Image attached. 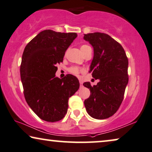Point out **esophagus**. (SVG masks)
Instances as JSON below:
<instances>
[{
    "instance_id": "1",
    "label": "esophagus",
    "mask_w": 152,
    "mask_h": 152,
    "mask_svg": "<svg viewBox=\"0 0 152 152\" xmlns=\"http://www.w3.org/2000/svg\"><path fill=\"white\" fill-rule=\"evenodd\" d=\"M80 87H82L83 86V82L81 81V80H80Z\"/></svg>"
}]
</instances>
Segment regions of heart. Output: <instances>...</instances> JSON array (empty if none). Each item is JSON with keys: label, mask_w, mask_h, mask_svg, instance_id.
Instances as JSON below:
<instances>
[{"label": "heart", "mask_w": 152, "mask_h": 152, "mask_svg": "<svg viewBox=\"0 0 152 152\" xmlns=\"http://www.w3.org/2000/svg\"><path fill=\"white\" fill-rule=\"evenodd\" d=\"M90 48H91L90 46H89L88 44H82V45L80 46V49L83 53V54H84L85 53H86L88 49H90ZM69 72L74 75H78L80 73L83 72V70L79 67H77V66H72V67H70L69 69Z\"/></svg>", "instance_id": "heart-1"}]
</instances>
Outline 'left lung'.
<instances>
[{
    "label": "left lung",
    "mask_w": 152,
    "mask_h": 152,
    "mask_svg": "<svg viewBox=\"0 0 152 152\" xmlns=\"http://www.w3.org/2000/svg\"><path fill=\"white\" fill-rule=\"evenodd\" d=\"M83 38L94 48L90 72L99 80L96 86L83 83L90 90L84 104L91 117L104 120L114 115L124 99L129 81L128 58L122 45L106 33L85 34Z\"/></svg>",
    "instance_id": "left-lung-1"
}]
</instances>
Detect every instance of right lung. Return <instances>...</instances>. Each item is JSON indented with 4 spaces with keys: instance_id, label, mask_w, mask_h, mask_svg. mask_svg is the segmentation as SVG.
<instances>
[{
    "instance_id": "right-lung-1",
    "label": "right lung",
    "mask_w": 152,
    "mask_h": 152,
    "mask_svg": "<svg viewBox=\"0 0 152 152\" xmlns=\"http://www.w3.org/2000/svg\"><path fill=\"white\" fill-rule=\"evenodd\" d=\"M76 32L51 30L40 32L23 50L20 74L26 101L40 119L54 122L61 120L68 109V100L79 88L78 78L66 75L56 76V64L63 58Z\"/></svg>"
}]
</instances>
